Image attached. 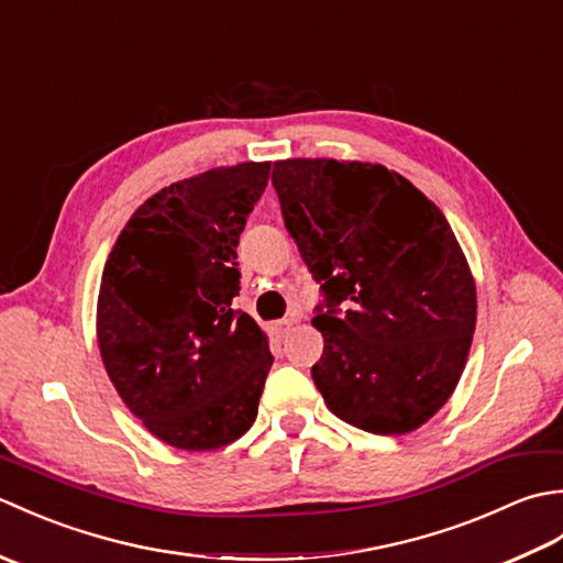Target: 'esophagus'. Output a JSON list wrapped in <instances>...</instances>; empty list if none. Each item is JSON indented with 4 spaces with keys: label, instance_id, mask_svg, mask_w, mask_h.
<instances>
[{
    "label": "esophagus",
    "instance_id": "1",
    "mask_svg": "<svg viewBox=\"0 0 563 563\" xmlns=\"http://www.w3.org/2000/svg\"><path fill=\"white\" fill-rule=\"evenodd\" d=\"M297 319H300V317H297L295 312L290 314V317H285V319H278V321H275V324H273V331L275 333H278V336H285V333H288L290 331V327L295 324V321Z\"/></svg>",
    "mask_w": 563,
    "mask_h": 563
}]
</instances>
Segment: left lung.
Segmentation results:
<instances>
[{
    "instance_id": "8db88e82",
    "label": "left lung",
    "mask_w": 563,
    "mask_h": 563,
    "mask_svg": "<svg viewBox=\"0 0 563 563\" xmlns=\"http://www.w3.org/2000/svg\"><path fill=\"white\" fill-rule=\"evenodd\" d=\"M285 227L324 302L312 379L329 411L375 435L423 426L470 355L476 288L445 214L382 164H273Z\"/></svg>"
}]
</instances>
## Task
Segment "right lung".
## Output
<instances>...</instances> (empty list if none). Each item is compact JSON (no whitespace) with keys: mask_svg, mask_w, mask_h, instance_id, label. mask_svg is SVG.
<instances>
[{"mask_svg":"<svg viewBox=\"0 0 563 563\" xmlns=\"http://www.w3.org/2000/svg\"><path fill=\"white\" fill-rule=\"evenodd\" d=\"M271 162L220 166L162 188L103 266L97 331L113 387L152 435L218 450L256 421L273 365L266 333L232 307L239 234Z\"/></svg>","mask_w":563,"mask_h":563,"instance_id":"right-lung-1","label":"right lung"}]
</instances>
